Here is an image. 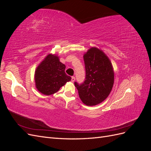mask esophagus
Here are the masks:
<instances>
[{"instance_id": "obj_1", "label": "esophagus", "mask_w": 151, "mask_h": 151, "mask_svg": "<svg viewBox=\"0 0 151 151\" xmlns=\"http://www.w3.org/2000/svg\"><path fill=\"white\" fill-rule=\"evenodd\" d=\"M75 80H76V78H75V77H74V76H72V79H71V81L72 82V83H74V82L75 81Z\"/></svg>"}]
</instances>
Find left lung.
Masks as SVG:
<instances>
[{
    "instance_id": "left-lung-1",
    "label": "left lung",
    "mask_w": 151,
    "mask_h": 151,
    "mask_svg": "<svg viewBox=\"0 0 151 151\" xmlns=\"http://www.w3.org/2000/svg\"><path fill=\"white\" fill-rule=\"evenodd\" d=\"M86 78L83 83L74 85L79 97L87 106H95L108 96L114 83L111 62L102 50L91 48L84 55Z\"/></svg>"
}]
</instances>
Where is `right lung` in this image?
I'll list each match as a JSON object with an SVG mask.
<instances>
[{
	"label": "right lung",
	"instance_id": "1",
	"mask_svg": "<svg viewBox=\"0 0 151 151\" xmlns=\"http://www.w3.org/2000/svg\"><path fill=\"white\" fill-rule=\"evenodd\" d=\"M65 65L56 55L48 54L36 68L35 74L36 88L41 93L51 95L71 80L65 72Z\"/></svg>",
	"mask_w": 151,
	"mask_h": 151
}]
</instances>
